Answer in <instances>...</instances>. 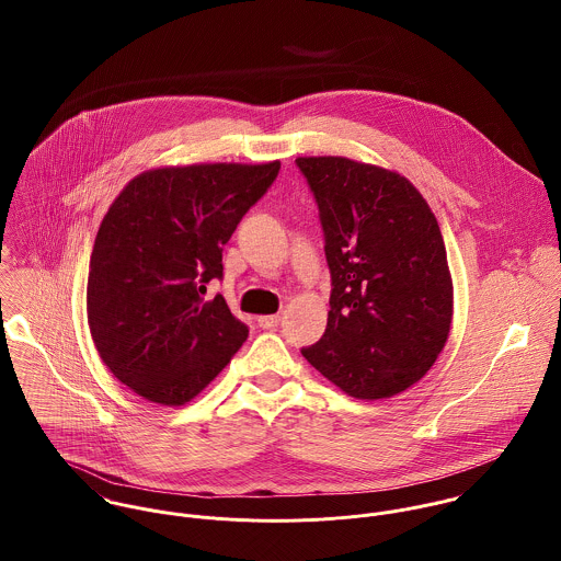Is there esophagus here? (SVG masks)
<instances>
[{
  "instance_id": "34e87169",
  "label": "esophagus",
  "mask_w": 561,
  "mask_h": 561,
  "mask_svg": "<svg viewBox=\"0 0 561 561\" xmlns=\"http://www.w3.org/2000/svg\"><path fill=\"white\" fill-rule=\"evenodd\" d=\"M256 323H259L261 328L270 330V328H276V325L280 323V316H261V318H256Z\"/></svg>"
}]
</instances>
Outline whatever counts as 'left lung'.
<instances>
[{
  "label": "left lung",
  "instance_id": "obj_1",
  "mask_svg": "<svg viewBox=\"0 0 561 561\" xmlns=\"http://www.w3.org/2000/svg\"><path fill=\"white\" fill-rule=\"evenodd\" d=\"M320 207L332 291L325 332L302 356L356 400L393 398L445 347L454 285L438 222L398 172L298 158Z\"/></svg>",
  "mask_w": 561,
  "mask_h": 561
}]
</instances>
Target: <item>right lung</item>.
<instances>
[{"instance_id":"right-lung-1","label":"right lung","mask_w":561,"mask_h":561,"mask_svg":"<svg viewBox=\"0 0 561 561\" xmlns=\"http://www.w3.org/2000/svg\"><path fill=\"white\" fill-rule=\"evenodd\" d=\"M278 170L280 161L156 168L107 209L90 256L88 325L101 360L140 398L194 400L245 341L225 298L203 294Z\"/></svg>"}]
</instances>
